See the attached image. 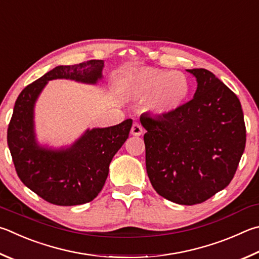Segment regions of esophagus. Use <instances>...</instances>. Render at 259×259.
I'll list each match as a JSON object with an SVG mask.
<instances>
[{
  "instance_id": "obj_1",
  "label": "esophagus",
  "mask_w": 259,
  "mask_h": 259,
  "mask_svg": "<svg viewBox=\"0 0 259 259\" xmlns=\"http://www.w3.org/2000/svg\"><path fill=\"white\" fill-rule=\"evenodd\" d=\"M130 133H131V135H134V136H142L143 135V126L140 125L138 122H135L133 126H131Z\"/></svg>"
}]
</instances>
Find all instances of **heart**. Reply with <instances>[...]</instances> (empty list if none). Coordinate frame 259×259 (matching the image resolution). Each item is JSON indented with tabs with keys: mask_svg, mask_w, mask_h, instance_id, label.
I'll return each mask as SVG.
<instances>
[{
	"mask_svg": "<svg viewBox=\"0 0 259 259\" xmlns=\"http://www.w3.org/2000/svg\"><path fill=\"white\" fill-rule=\"evenodd\" d=\"M130 96L144 100L152 95L146 107L153 113H172L185 104L190 92L189 81L181 72L144 67L134 70L124 83Z\"/></svg>",
	"mask_w": 259,
	"mask_h": 259,
	"instance_id": "b5f03b06",
	"label": "heart"
}]
</instances>
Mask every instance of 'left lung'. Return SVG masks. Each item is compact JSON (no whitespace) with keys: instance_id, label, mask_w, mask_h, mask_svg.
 <instances>
[{"instance_id":"left-lung-1","label":"left lung","mask_w":259,"mask_h":259,"mask_svg":"<svg viewBox=\"0 0 259 259\" xmlns=\"http://www.w3.org/2000/svg\"><path fill=\"white\" fill-rule=\"evenodd\" d=\"M191 101L162 116L143 114L146 170L155 191L180 205L204 203L231 182L246 146L239 98L206 69Z\"/></svg>"}]
</instances>
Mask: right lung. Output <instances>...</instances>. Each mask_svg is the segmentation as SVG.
<instances>
[{
    "label": "right lung",
    "mask_w": 259,
    "mask_h": 259,
    "mask_svg": "<svg viewBox=\"0 0 259 259\" xmlns=\"http://www.w3.org/2000/svg\"><path fill=\"white\" fill-rule=\"evenodd\" d=\"M102 60L60 65L19 94L8 126V146L17 175L23 185L48 203L73 206L89 203L100 194L110 163L128 139L133 120L87 130L71 147L52 150L39 147L34 133V105L52 79L96 83L102 78Z\"/></svg>",
    "instance_id": "1"
}]
</instances>
